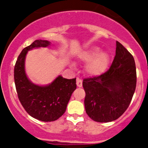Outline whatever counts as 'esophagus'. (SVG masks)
I'll return each mask as SVG.
<instances>
[{
	"label": "esophagus",
	"instance_id": "esophagus-1",
	"mask_svg": "<svg viewBox=\"0 0 148 148\" xmlns=\"http://www.w3.org/2000/svg\"><path fill=\"white\" fill-rule=\"evenodd\" d=\"M76 85H77L78 87H82V81H81L79 78H77V79H76Z\"/></svg>",
	"mask_w": 148,
	"mask_h": 148
}]
</instances>
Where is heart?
<instances>
[{"mask_svg": "<svg viewBox=\"0 0 148 148\" xmlns=\"http://www.w3.org/2000/svg\"><path fill=\"white\" fill-rule=\"evenodd\" d=\"M81 60L88 62L86 72L91 76H97L105 72L109 63V55L106 52H100L98 47H92L83 53Z\"/></svg>", "mask_w": 148, "mask_h": 148, "instance_id": "b5f03b06", "label": "heart"}]
</instances>
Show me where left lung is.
Here are the masks:
<instances>
[{
	"mask_svg": "<svg viewBox=\"0 0 148 148\" xmlns=\"http://www.w3.org/2000/svg\"><path fill=\"white\" fill-rule=\"evenodd\" d=\"M136 86V70L133 56L117 41L110 68L99 76L83 80L86 113L98 123L117 120L130 106Z\"/></svg>",
	"mask_w": 148,
	"mask_h": 148,
	"instance_id": "8db88e82",
	"label": "left lung"
}]
</instances>
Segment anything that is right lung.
<instances>
[{"label":"right lung","instance_id":"obj_1","mask_svg":"<svg viewBox=\"0 0 148 148\" xmlns=\"http://www.w3.org/2000/svg\"><path fill=\"white\" fill-rule=\"evenodd\" d=\"M50 45L47 40H37L22 50L14 65V78L18 100L25 111L43 122L55 121L64 114L72 92L76 90V78L64 79L59 76L47 86L32 84L27 78L24 61L28 51Z\"/></svg>","mask_w":148,"mask_h":148}]
</instances>
